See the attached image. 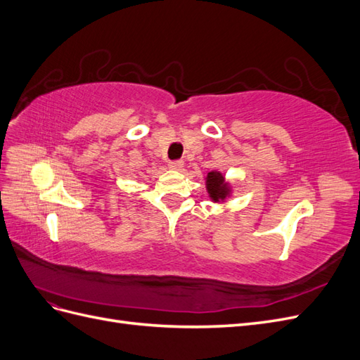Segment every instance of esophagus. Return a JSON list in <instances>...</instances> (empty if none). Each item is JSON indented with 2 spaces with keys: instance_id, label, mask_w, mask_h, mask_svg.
I'll return each mask as SVG.
<instances>
[{
  "instance_id": "34e87169",
  "label": "esophagus",
  "mask_w": 360,
  "mask_h": 360,
  "mask_svg": "<svg viewBox=\"0 0 360 360\" xmlns=\"http://www.w3.org/2000/svg\"><path fill=\"white\" fill-rule=\"evenodd\" d=\"M168 167H169L171 169L179 171V169L183 168V160H180V159H177V160H169V162H168Z\"/></svg>"
}]
</instances>
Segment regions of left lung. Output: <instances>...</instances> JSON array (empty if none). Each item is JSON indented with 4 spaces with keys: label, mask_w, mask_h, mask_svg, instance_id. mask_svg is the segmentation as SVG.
I'll return each mask as SVG.
<instances>
[{
    "label": "left lung",
    "mask_w": 360,
    "mask_h": 360,
    "mask_svg": "<svg viewBox=\"0 0 360 360\" xmlns=\"http://www.w3.org/2000/svg\"><path fill=\"white\" fill-rule=\"evenodd\" d=\"M207 191L214 201L224 200L228 193V186L224 183V177L219 172H209L207 176Z\"/></svg>",
    "instance_id": "8db88e82"
}]
</instances>
